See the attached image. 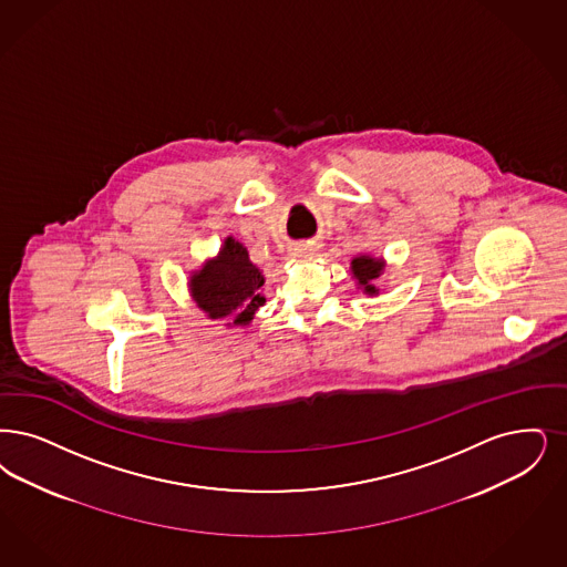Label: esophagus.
Here are the masks:
<instances>
[{"label":"esophagus","mask_w":567,"mask_h":567,"mask_svg":"<svg viewBox=\"0 0 567 567\" xmlns=\"http://www.w3.org/2000/svg\"><path fill=\"white\" fill-rule=\"evenodd\" d=\"M295 252H308V249H303V247H299V249H295Z\"/></svg>","instance_id":"esophagus-1"}]
</instances>
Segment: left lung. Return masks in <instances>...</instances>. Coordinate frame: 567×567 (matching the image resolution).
Returning <instances> with one entry per match:
<instances>
[{"label": "left lung", "instance_id": "left-lung-1", "mask_svg": "<svg viewBox=\"0 0 567 567\" xmlns=\"http://www.w3.org/2000/svg\"><path fill=\"white\" fill-rule=\"evenodd\" d=\"M352 274L359 280V285L363 287L364 293H378L373 280L382 274V261L380 259H373V257H367V255L352 259Z\"/></svg>", "mask_w": 567, "mask_h": 567}]
</instances>
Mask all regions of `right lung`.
<instances>
[{
  "instance_id": "obj_1",
  "label": "right lung",
  "mask_w": 567,
  "mask_h": 567,
  "mask_svg": "<svg viewBox=\"0 0 567 567\" xmlns=\"http://www.w3.org/2000/svg\"><path fill=\"white\" fill-rule=\"evenodd\" d=\"M261 287L264 276L250 264L247 249L231 238L219 257L192 278V291L204 312L210 318L234 315V324H247L266 301Z\"/></svg>"
}]
</instances>
